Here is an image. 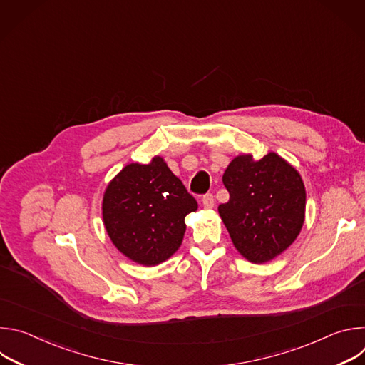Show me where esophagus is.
Listing matches in <instances>:
<instances>
[{"label": "esophagus", "mask_w": 365, "mask_h": 365, "mask_svg": "<svg viewBox=\"0 0 365 365\" xmlns=\"http://www.w3.org/2000/svg\"><path fill=\"white\" fill-rule=\"evenodd\" d=\"M202 205L205 210H212L214 205H215V199H214V195L212 193H206L202 196Z\"/></svg>", "instance_id": "1"}]
</instances>
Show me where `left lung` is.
I'll list each match as a JSON object with an SVG mask.
<instances>
[{"label":"left lung","mask_w":365,"mask_h":365,"mask_svg":"<svg viewBox=\"0 0 365 365\" xmlns=\"http://www.w3.org/2000/svg\"><path fill=\"white\" fill-rule=\"evenodd\" d=\"M230 200L218 206L237 251L254 264L286 251L304 222L306 190L299 172L274 151L254 160L240 154L222 176Z\"/></svg>","instance_id":"1"}]
</instances>
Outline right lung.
I'll return each instance as SVG.
<instances>
[{
  "label": "right lung",
  "instance_id": "obj_1",
  "mask_svg": "<svg viewBox=\"0 0 365 365\" xmlns=\"http://www.w3.org/2000/svg\"><path fill=\"white\" fill-rule=\"evenodd\" d=\"M196 210L197 202L160 155L148 165H127L102 197V220L113 244L145 267L166 262L179 250L185 218Z\"/></svg>",
  "mask_w": 365,
  "mask_h": 365
}]
</instances>
